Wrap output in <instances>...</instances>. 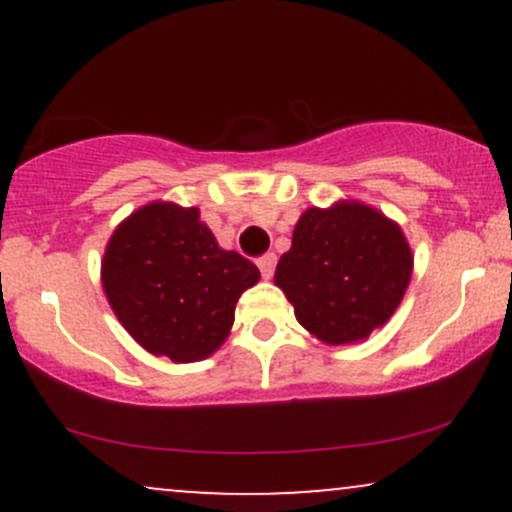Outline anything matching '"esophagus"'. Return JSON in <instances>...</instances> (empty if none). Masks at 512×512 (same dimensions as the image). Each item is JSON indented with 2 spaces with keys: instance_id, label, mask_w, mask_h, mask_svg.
I'll list each match as a JSON object with an SVG mask.
<instances>
[{
  "instance_id": "34e87169",
  "label": "esophagus",
  "mask_w": 512,
  "mask_h": 512,
  "mask_svg": "<svg viewBox=\"0 0 512 512\" xmlns=\"http://www.w3.org/2000/svg\"><path fill=\"white\" fill-rule=\"evenodd\" d=\"M257 267H260V272H262L264 279H272L274 267H276V255H274V252H267V255H262L260 260H257Z\"/></svg>"
}]
</instances>
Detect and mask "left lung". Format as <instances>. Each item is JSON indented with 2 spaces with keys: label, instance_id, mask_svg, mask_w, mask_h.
I'll list each match as a JSON object with an SVG mask.
<instances>
[{
  "label": "left lung",
  "instance_id": "1",
  "mask_svg": "<svg viewBox=\"0 0 512 512\" xmlns=\"http://www.w3.org/2000/svg\"><path fill=\"white\" fill-rule=\"evenodd\" d=\"M411 264L397 223L366 204L342 202L298 219L274 281L305 330L327 344H351L390 320Z\"/></svg>",
  "mask_w": 512,
  "mask_h": 512
}]
</instances>
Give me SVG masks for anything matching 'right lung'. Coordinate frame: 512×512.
<instances>
[{
	"label": "right lung",
	"mask_w": 512,
	"mask_h": 512,
	"mask_svg": "<svg viewBox=\"0 0 512 512\" xmlns=\"http://www.w3.org/2000/svg\"><path fill=\"white\" fill-rule=\"evenodd\" d=\"M260 269L221 250L199 209L154 202L117 226L103 257V289L125 330L156 356L202 361L223 344L240 293Z\"/></svg>",
	"instance_id": "right-lung-1"
}]
</instances>
